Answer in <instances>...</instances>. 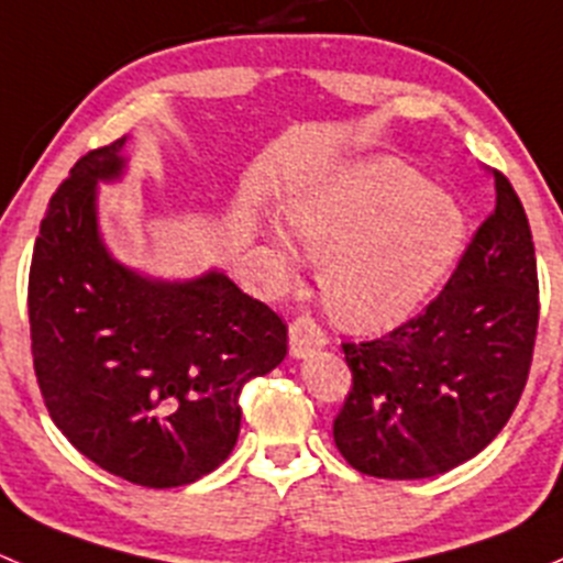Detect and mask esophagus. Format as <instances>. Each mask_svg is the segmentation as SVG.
<instances>
[{
    "mask_svg": "<svg viewBox=\"0 0 563 563\" xmlns=\"http://www.w3.org/2000/svg\"><path fill=\"white\" fill-rule=\"evenodd\" d=\"M324 344H328V339L311 317H298L289 324V355L292 357H306Z\"/></svg>",
    "mask_w": 563,
    "mask_h": 563,
    "instance_id": "obj_1",
    "label": "esophagus"
}]
</instances>
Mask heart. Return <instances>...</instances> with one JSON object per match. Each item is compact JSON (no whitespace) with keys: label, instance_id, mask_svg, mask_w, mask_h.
I'll list each match as a JSON object with an SVG mask.
<instances>
[{"label":"heart","instance_id":"1","mask_svg":"<svg viewBox=\"0 0 563 563\" xmlns=\"http://www.w3.org/2000/svg\"><path fill=\"white\" fill-rule=\"evenodd\" d=\"M295 239L320 263L328 309L352 328H385L415 311L461 254L463 211L404 162L379 156L289 195ZM282 274L295 249L271 235Z\"/></svg>","mask_w":563,"mask_h":563}]
</instances>
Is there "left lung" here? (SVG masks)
<instances>
[{
    "instance_id": "1",
    "label": "left lung",
    "mask_w": 563,
    "mask_h": 563,
    "mask_svg": "<svg viewBox=\"0 0 563 563\" xmlns=\"http://www.w3.org/2000/svg\"><path fill=\"white\" fill-rule=\"evenodd\" d=\"M496 208L442 292L390 333L344 341L350 396L339 453L382 479L437 477L488 448L523 396L540 324L534 241L523 202L494 170Z\"/></svg>"
}]
</instances>
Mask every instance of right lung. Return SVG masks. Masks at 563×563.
Listing matches in <instances>:
<instances>
[{
    "label": "right lung",
    "mask_w": 563,
    "mask_h": 563,
    "mask_svg": "<svg viewBox=\"0 0 563 563\" xmlns=\"http://www.w3.org/2000/svg\"><path fill=\"white\" fill-rule=\"evenodd\" d=\"M126 137L75 162L48 202L29 268L34 374L78 453L126 483L178 488L233 453L239 393L287 355V324L219 271L152 282L108 254L97 181Z\"/></svg>",
    "instance_id": "right-lung-1"
}]
</instances>
